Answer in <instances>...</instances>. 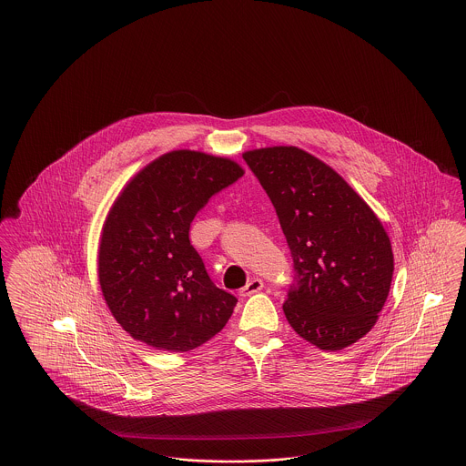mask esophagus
Masks as SVG:
<instances>
[{
	"label": "esophagus",
	"mask_w": 466,
	"mask_h": 466,
	"mask_svg": "<svg viewBox=\"0 0 466 466\" xmlns=\"http://www.w3.org/2000/svg\"><path fill=\"white\" fill-rule=\"evenodd\" d=\"M261 289H263V280L254 278V279L248 280V284L240 289V295H242V297H248V295L258 293V291H261Z\"/></svg>",
	"instance_id": "34e87169"
}]
</instances>
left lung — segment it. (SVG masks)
I'll use <instances>...</instances> for the list:
<instances>
[{"instance_id": "1", "label": "left lung", "mask_w": 466, "mask_h": 466, "mask_svg": "<svg viewBox=\"0 0 466 466\" xmlns=\"http://www.w3.org/2000/svg\"><path fill=\"white\" fill-rule=\"evenodd\" d=\"M244 160L270 198L291 250L286 319L321 350L359 341L376 323L394 272L381 222L332 167L300 148L252 150Z\"/></svg>"}]
</instances>
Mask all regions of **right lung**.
Segmentation results:
<instances>
[{"mask_svg":"<svg viewBox=\"0 0 466 466\" xmlns=\"http://www.w3.org/2000/svg\"><path fill=\"white\" fill-rule=\"evenodd\" d=\"M242 175L229 158L177 150L139 171L115 201L102 228L98 280L134 339L188 351L231 318L238 300L210 279L188 229L210 198Z\"/></svg>","mask_w":466,"mask_h":466,"instance_id":"1","label":"right lung"}]
</instances>
